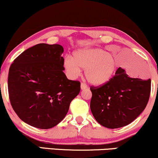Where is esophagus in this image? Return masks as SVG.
I'll list each match as a JSON object with an SVG mask.
<instances>
[{"label":"esophagus","mask_w":158,"mask_h":158,"mask_svg":"<svg viewBox=\"0 0 158 158\" xmlns=\"http://www.w3.org/2000/svg\"><path fill=\"white\" fill-rule=\"evenodd\" d=\"M81 89H82V90H83V89H85L87 88V85L85 84V83H81Z\"/></svg>","instance_id":"esophagus-1"}]
</instances>
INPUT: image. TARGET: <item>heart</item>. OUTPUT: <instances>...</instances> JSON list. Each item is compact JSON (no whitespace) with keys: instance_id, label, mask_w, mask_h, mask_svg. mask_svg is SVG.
<instances>
[{"instance_id":"obj_1","label":"heart","mask_w":158,"mask_h":158,"mask_svg":"<svg viewBox=\"0 0 158 158\" xmlns=\"http://www.w3.org/2000/svg\"><path fill=\"white\" fill-rule=\"evenodd\" d=\"M66 73L75 78L85 69V77L91 85H104L110 82L116 75L117 64L114 58L101 48H83L75 50L73 58L66 56L63 61Z\"/></svg>"}]
</instances>
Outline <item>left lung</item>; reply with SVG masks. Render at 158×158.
<instances>
[{
    "instance_id": "8db88e82",
    "label": "left lung",
    "mask_w": 158,
    "mask_h": 158,
    "mask_svg": "<svg viewBox=\"0 0 158 158\" xmlns=\"http://www.w3.org/2000/svg\"><path fill=\"white\" fill-rule=\"evenodd\" d=\"M90 89L94 118L101 125L114 129L130 124L143 112L150 95L151 80L130 77L119 67L108 83Z\"/></svg>"
}]
</instances>
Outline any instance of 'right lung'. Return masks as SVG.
Masks as SVG:
<instances>
[{
    "instance_id": "1",
    "label": "right lung",
    "mask_w": 158,
    "mask_h": 158,
    "mask_svg": "<svg viewBox=\"0 0 158 158\" xmlns=\"http://www.w3.org/2000/svg\"><path fill=\"white\" fill-rule=\"evenodd\" d=\"M63 52L60 44H36L15 58L9 68L11 105L29 125L40 129L57 125L81 91V83L68 80L64 73Z\"/></svg>"
}]
</instances>
